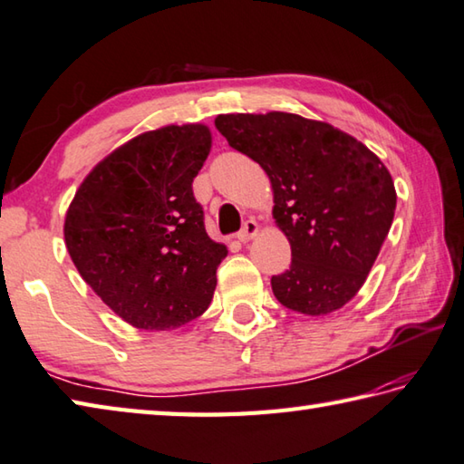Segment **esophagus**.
I'll list each match as a JSON object with an SVG mask.
<instances>
[{
  "label": "esophagus",
  "instance_id": "obj_1",
  "mask_svg": "<svg viewBox=\"0 0 464 464\" xmlns=\"http://www.w3.org/2000/svg\"><path fill=\"white\" fill-rule=\"evenodd\" d=\"M257 231H259L257 221H256V219H247V221L243 223V229L237 233V239H239L241 243H247L249 239L256 237Z\"/></svg>",
  "mask_w": 464,
  "mask_h": 464
}]
</instances>
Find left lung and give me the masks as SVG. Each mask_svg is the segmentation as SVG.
<instances>
[{"mask_svg":"<svg viewBox=\"0 0 464 464\" xmlns=\"http://www.w3.org/2000/svg\"><path fill=\"white\" fill-rule=\"evenodd\" d=\"M215 126L271 180L274 219L292 245V266L271 277L279 304L305 315L340 310L364 285L394 219L382 160L353 136L297 114H219Z\"/></svg>","mask_w":464,"mask_h":464,"instance_id":"1","label":"left lung"}]
</instances>
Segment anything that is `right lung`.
<instances>
[{"mask_svg":"<svg viewBox=\"0 0 464 464\" xmlns=\"http://www.w3.org/2000/svg\"><path fill=\"white\" fill-rule=\"evenodd\" d=\"M205 124L144 132L100 160L76 190L63 239L82 279L139 330H175L213 299L227 247L205 231L193 179Z\"/></svg>","mask_w":464,"mask_h":464,"instance_id":"right-lung-1","label":"right lung"}]
</instances>
